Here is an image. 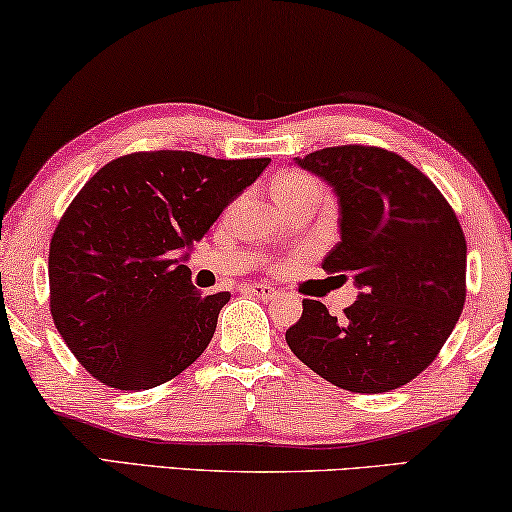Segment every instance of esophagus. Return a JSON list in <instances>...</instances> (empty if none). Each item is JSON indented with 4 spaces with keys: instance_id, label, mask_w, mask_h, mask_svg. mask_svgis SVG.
Returning <instances> with one entry per match:
<instances>
[{
    "instance_id": "obj_1",
    "label": "esophagus",
    "mask_w": 512,
    "mask_h": 512,
    "mask_svg": "<svg viewBox=\"0 0 512 512\" xmlns=\"http://www.w3.org/2000/svg\"><path fill=\"white\" fill-rule=\"evenodd\" d=\"M246 289L253 296H257V299H273V296L278 294L271 285H262V282H253V285H248Z\"/></svg>"
}]
</instances>
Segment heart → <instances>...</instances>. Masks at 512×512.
Segmentation results:
<instances>
[{"label": "heart", "mask_w": 512, "mask_h": 512, "mask_svg": "<svg viewBox=\"0 0 512 512\" xmlns=\"http://www.w3.org/2000/svg\"><path fill=\"white\" fill-rule=\"evenodd\" d=\"M303 190H317V193H322V188H319V183L315 179L308 177V174H299V172L285 174V177L278 179V183H276V195L303 193Z\"/></svg>", "instance_id": "b5f03b06"}]
</instances>
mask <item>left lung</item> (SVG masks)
Returning a JSON list of instances; mask_svg holds the SVG:
<instances>
[{"instance_id": "8db88e82", "label": "left lung", "mask_w": 512, "mask_h": 512, "mask_svg": "<svg viewBox=\"0 0 512 512\" xmlns=\"http://www.w3.org/2000/svg\"><path fill=\"white\" fill-rule=\"evenodd\" d=\"M294 163L338 197L340 241L324 271L361 289L345 315L303 299L285 340L299 361L354 393L409 384L437 358L467 296V241L437 186L379 147H329ZM345 278V276H342Z\"/></svg>"}]
</instances>
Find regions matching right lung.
Segmentation results:
<instances>
[{
	"label": "right lung",
	"instance_id": "obj_1",
	"mask_svg": "<svg viewBox=\"0 0 512 512\" xmlns=\"http://www.w3.org/2000/svg\"><path fill=\"white\" fill-rule=\"evenodd\" d=\"M271 158L140 151L91 177L50 241V312L91 377L147 391L202 356L230 292L202 296L186 266Z\"/></svg>",
	"mask_w": 512,
	"mask_h": 512
}]
</instances>
